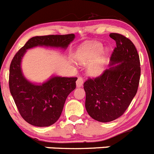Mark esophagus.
Listing matches in <instances>:
<instances>
[{
	"label": "esophagus",
	"instance_id": "1",
	"mask_svg": "<svg viewBox=\"0 0 154 154\" xmlns=\"http://www.w3.org/2000/svg\"><path fill=\"white\" fill-rule=\"evenodd\" d=\"M83 85V79L82 78V77H79L77 81H76V86L77 87H82Z\"/></svg>",
	"mask_w": 154,
	"mask_h": 154
}]
</instances>
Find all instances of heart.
Returning <instances> with one entry per match:
<instances>
[{"instance_id":"heart-1","label":"heart","mask_w":154,"mask_h":154,"mask_svg":"<svg viewBox=\"0 0 154 154\" xmlns=\"http://www.w3.org/2000/svg\"><path fill=\"white\" fill-rule=\"evenodd\" d=\"M103 49V45L99 42H92L84 45L77 55V60L82 65H88L96 58ZM106 58L104 55H100L88 68L89 73L92 75H98L103 72Z\"/></svg>"}]
</instances>
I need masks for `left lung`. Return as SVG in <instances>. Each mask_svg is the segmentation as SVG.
Masks as SVG:
<instances>
[{
    "mask_svg": "<svg viewBox=\"0 0 154 154\" xmlns=\"http://www.w3.org/2000/svg\"><path fill=\"white\" fill-rule=\"evenodd\" d=\"M109 37L116 43L109 69L98 77L89 78L83 85L87 112L102 123L124 113L137 94L140 78V57L133 42L120 34L110 33Z\"/></svg>",
    "mask_w": 154,
    "mask_h": 154,
    "instance_id": "1",
    "label": "left lung"
}]
</instances>
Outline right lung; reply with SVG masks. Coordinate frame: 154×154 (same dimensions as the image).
Listing matches in <instances>:
<instances>
[{
  "label": "right lung",
  "mask_w": 154,
  "mask_h": 154,
  "mask_svg": "<svg viewBox=\"0 0 154 154\" xmlns=\"http://www.w3.org/2000/svg\"><path fill=\"white\" fill-rule=\"evenodd\" d=\"M75 38L74 34L35 36L30 38L11 61L9 88L19 112L29 124L49 126L59 119L65 100L76 87L77 78L52 76L40 85L31 83L23 75L21 59L26 51L37 46L65 49Z\"/></svg>",
  "instance_id": "obj_1"
}]
</instances>
